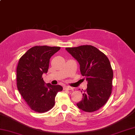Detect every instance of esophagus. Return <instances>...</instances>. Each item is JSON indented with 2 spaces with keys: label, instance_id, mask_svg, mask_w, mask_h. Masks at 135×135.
Segmentation results:
<instances>
[{
  "label": "esophagus",
  "instance_id": "1",
  "mask_svg": "<svg viewBox=\"0 0 135 135\" xmlns=\"http://www.w3.org/2000/svg\"><path fill=\"white\" fill-rule=\"evenodd\" d=\"M73 89H74L73 88L69 86H64V90H73Z\"/></svg>",
  "mask_w": 135,
  "mask_h": 135
}]
</instances>
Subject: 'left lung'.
Returning a JSON list of instances; mask_svg holds the SVG:
<instances>
[{"mask_svg":"<svg viewBox=\"0 0 135 135\" xmlns=\"http://www.w3.org/2000/svg\"><path fill=\"white\" fill-rule=\"evenodd\" d=\"M65 50L79 62L82 75L88 82L86 90H82L83 98L77 106L89 113L98 110L111 94L113 71L110 61L104 53L91 45L67 47Z\"/></svg>","mask_w":135,"mask_h":135,"instance_id":"1","label":"left lung"}]
</instances>
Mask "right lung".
<instances>
[{
    "label": "right lung",
    "mask_w": 135,
    "mask_h": 135,
    "mask_svg": "<svg viewBox=\"0 0 135 135\" xmlns=\"http://www.w3.org/2000/svg\"><path fill=\"white\" fill-rule=\"evenodd\" d=\"M60 47L36 46L20 59L17 67V88L32 110L45 113L53 107L57 93L62 90L60 85L46 84L42 78L46 74L50 57Z\"/></svg>",
    "instance_id": "1"
}]
</instances>
